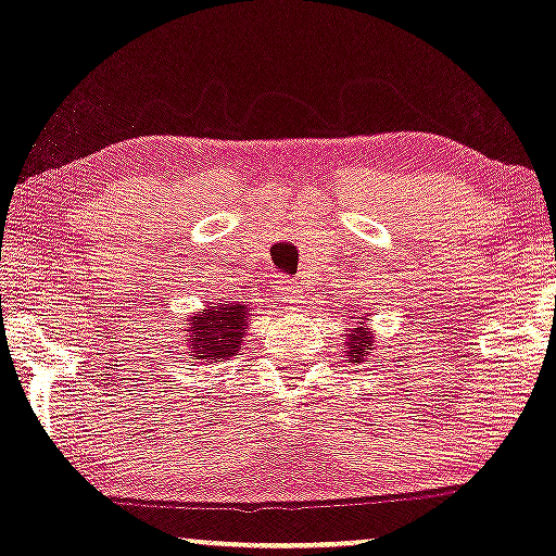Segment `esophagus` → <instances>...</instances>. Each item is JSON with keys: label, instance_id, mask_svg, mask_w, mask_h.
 Returning <instances> with one entry per match:
<instances>
[{"label": "esophagus", "instance_id": "esophagus-1", "mask_svg": "<svg viewBox=\"0 0 556 556\" xmlns=\"http://www.w3.org/2000/svg\"><path fill=\"white\" fill-rule=\"evenodd\" d=\"M277 294L282 298V302H298L302 298V290L294 279H279Z\"/></svg>", "mask_w": 556, "mask_h": 556}]
</instances>
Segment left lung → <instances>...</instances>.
I'll use <instances>...</instances> for the list:
<instances>
[{"label": "left lung", "mask_w": 556, "mask_h": 556, "mask_svg": "<svg viewBox=\"0 0 556 556\" xmlns=\"http://www.w3.org/2000/svg\"><path fill=\"white\" fill-rule=\"evenodd\" d=\"M371 341H375V336H371L369 328H356L349 333V341H346V359L349 362H362L364 356L369 354V346Z\"/></svg>", "instance_id": "obj_1"}]
</instances>
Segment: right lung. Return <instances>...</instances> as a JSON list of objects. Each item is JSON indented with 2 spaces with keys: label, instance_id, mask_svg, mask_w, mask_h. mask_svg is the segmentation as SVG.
I'll return each instance as SVG.
<instances>
[{
  "label": "right lung",
  "instance_id": "1",
  "mask_svg": "<svg viewBox=\"0 0 556 556\" xmlns=\"http://www.w3.org/2000/svg\"><path fill=\"white\" fill-rule=\"evenodd\" d=\"M249 307L238 302H217L213 311L194 315L185 323L189 330V346L197 359H228L236 356L243 341V326L249 320Z\"/></svg>",
  "mask_w": 556,
  "mask_h": 556
}]
</instances>
